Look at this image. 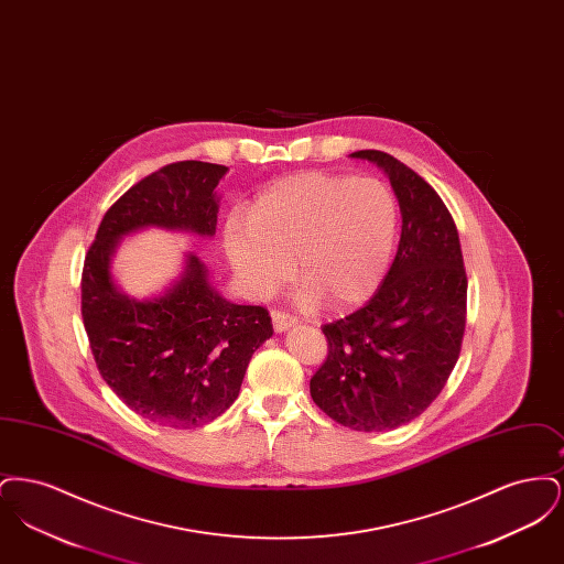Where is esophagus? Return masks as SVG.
Segmentation results:
<instances>
[{"instance_id":"34e87169","label":"esophagus","mask_w":564,"mask_h":564,"mask_svg":"<svg viewBox=\"0 0 564 564\" xmlns=\"http://www.w3.org/2000/svg\"><path fill=\"white\" fill-rule=\"evenodd\" d=\"M270 317H272V325H274L276 332H285V329H290L295 323L294 317L288 315V313H283V311H272Z\"/></svg>"}]
</instances>
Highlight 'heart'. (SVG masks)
I'll return each instance as SVG.
<instances>
[{
	"label": "heart",
	"instance_id": "obj_1",
	"mask_svg": "<svg viewBox=\"0 0 564 564\" xmlns=\"http://www.w3.org/2000/svg\"><path fill=\"white\" fill-rule=\"evenodd\" d=\"M398 200L376 177L304 171L264 189L247 219L230 215L224 249L242 288L274 294L292 274L304 304L347 308L375 294L398 239Z\"/></svg>",
	"mask_w": 564,
	"mask_h": 564
}]
</instances>
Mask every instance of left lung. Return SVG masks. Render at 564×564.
<instances>
[{"instance_id":"8db88e82","label":"left lung","mask_w":564,"mask_h":564,"mask_svg":"<svg viewBox=\"0 0 564 564\" xmlns=\"http://www.w3.org/2000/svg\"><path fill=\"white\" fill-rule=\"evenodd\" d=\"M350 156L389 175L402 237L378 292L349 317L323 325L327 357L311 378V398L350 430H395L430 408L455 368L467 274L455 219L440 194L387 152Z\"/></svg>"}]
</instances>
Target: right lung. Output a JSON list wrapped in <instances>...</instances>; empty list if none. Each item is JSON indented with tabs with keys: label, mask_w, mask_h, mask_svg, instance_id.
Wrapping results in <instances>:
<instances>
[{
	"label": "right lung",
	"mask_w": 564,
	"mask_h": 564,
	"mask_svg": "<svg viewBox=\"0 0 564 564\" xmlns=\"http://www.w3.org/2000/svg\"><path fill=\"white\" fill-rule=\"evenodd\" d=\"M228 166L166 164L127 189L104 215L82 270V319L109 389L139 416L192 430L224 414L251 355L272 336L264 306L232 304L189 253L184 274L152 300L122 294L109 272L122 237L148 226L214 237L215 186Z\"/></svg>",
	"instance_id": "obj_1"
}]
</instances>
